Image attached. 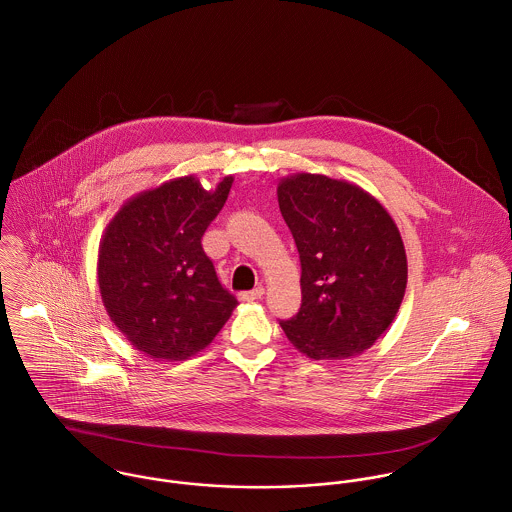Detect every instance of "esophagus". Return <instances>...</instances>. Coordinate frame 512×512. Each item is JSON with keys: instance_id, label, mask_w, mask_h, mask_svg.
I'll return each instance as SVG.
<instances>
[{"instance_id": "obj_1", "label": "esophagus", "mask_w": 512, "mask_h": 512, "mask_svg": "<svg viewBox=\"0 0 512 512\" xmlns=\"http://www.w3.org/2000/svg\"><path fill=\"white\" fill-rule=\"evenodd\" d=\"M242 301H256V299H262L264 297V286H258L254 288L252 292H242L238 295Z\"/></svg>"}]
</instances>
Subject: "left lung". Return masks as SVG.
Segmentation results:
<instances>
[{
  "instance_id": "obj_1",
  "label": "left lung",
  "mask_w": 512,
  "mask_h": 512,
  "mask_svg": "<svg viewBox=\"0 0 512 512\" xmlns=\"http://www.w3.org/2000/svg\"><path fill=\"white\" fill-rule=\"evenodd\" d=\"M282 217L301 260V307L280 321L313 361L365 353L394 321L408 282L396 222L355 183L293 173L278 183Z\"/></svg>"
}]
</instances>
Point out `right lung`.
I'll return each mask as SVG.
<instances>
[{
  "label": "right lung",
  "instance_id": "1",
  "mask_svg": "<svg viewBox=\"0 0 512 512\" xmlns=\"http://www.w3.org/2000/svg\"><path fill=\"white\" fill-rule=\"evenodd\" d=\"M234 177L203 189L177 177L128 199L98 246V288L120 333L155 361H185L213 343L238 305L201 238Z\"/></svg>",
  "mask_w": 512,
  "mask_h": 512
}]
</instances>
